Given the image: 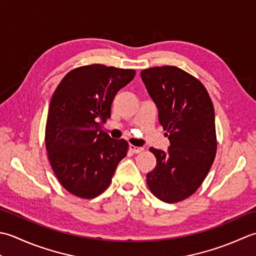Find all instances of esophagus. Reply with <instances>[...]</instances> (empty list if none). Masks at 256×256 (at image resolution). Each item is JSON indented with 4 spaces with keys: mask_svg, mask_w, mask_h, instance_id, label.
Wrapping results in <instances>:
<instances>
[{
    "mask_svg": "<svg viewBox=\"0 0 256 256\" xmlns=\"http://www.w3.org/2000/svg\"><path fill=\"white\" fill-rule=\"evenodd\" d=\"M129 149L132 150L134 154H139V152H142V151H144L142 147H137V146H134V144H130Z\"/></svg>",
    "mask_w": 256,
    "mask_h": 256,
    "instance_id": "34e87169",
    "label": "esophagus"
}]
</instances>
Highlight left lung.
<instances>
[{
	"instance_id": "obj_1",
	"label": "left lung",
	"mask_w": 256,
	"mask_h": 256,
	"mask_svg": "<svg viewBox=\"0 0 256 256\" xmlns=\"http://www.w3.org/2000/svg\"><path fill=\"white\" fill-rule=\"evenodd\" d=\"M140 75L170 142L168 152L149 149L157 166L147 184L159 200L179 202L194 194L214 161V108L202 82L178 67H151Z\"/></svg>"
}]
</instances>
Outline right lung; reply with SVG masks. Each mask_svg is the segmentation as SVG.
I'll return each instance as SVG.
<instances>
[{
  "label": "right lung",
  "instance_id": "right-lung-1",
  "mask_svg": "<svg viewBox=\"0 0 256 256\" xmlns=\"http://www.w3.org/2000/svg\"><path fill=\"white\" fill-rule=\"evenodd\" d=\"M134 70L92 64L70 70L50 99L45 130L48 160L56 178L72 194L92 199L110 184L128 142L100 130L110 118L120 88Z\"/></svg>",
  "mask_w": 256,
  "mask_h": 256
}]
</instances>
